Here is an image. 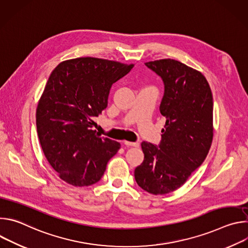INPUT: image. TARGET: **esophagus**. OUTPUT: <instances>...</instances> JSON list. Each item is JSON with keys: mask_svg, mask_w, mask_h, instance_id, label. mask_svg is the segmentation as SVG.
<instances>
[{"mask_svg": "<svg viewBox=\"0 0 248 248\" xmlns=\"http://www.w3.org/2000/svg\"><path fill=\"white\" fill-rule=\"evenodd\" d=\"M124 143L126 146H132V147H138L139 146L138 142H130V141H124Z\"/></svg>", "mask_w": 248, "mask_h": 248, "instance_id": "esophagus-1", "label": "esophagus"}]
</instances>
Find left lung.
Wrapping results in <instances>:
<instances>
[{"mask_svg":"<svg viewBox=\"0 0 248 248\" xmlns=\"http://www.w3.org/2000/svg\"><path fill=\"white\" fill-rule=\"evenodd\" d=\"M161 77L166 118L159 146L143 141L144 161L134 170L137 185L159 195L180 188L204 162L213 140V96L198 70L172 59L145 62Z\"/></svg>","mask_w":248,"mask_h":248,"instance_id":"left-lung-1","label":"left lung"}]
</instances>
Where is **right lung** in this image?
I'll list each match as a JSON object with an SVG mask.
<instances>
[{
    "label": "right lung",
    "instance_id": "add662e5",
    "mask_svg": "<svg viewBox=\"0 0 248 248\" xmlns=\"http://www.w3.org/2000/svg\"><path fill=\"white\" fill-rule=\"evenodd\" d=\"M133 65L85 57L63 61L52 72L38 102L36 126L46 159L65 183L96 184L121 148L96 132L94 120L107 108L112 85Z\"/></svg>",
    "mask_w": 248,
    "mask_h": 248
}]
</instances>
